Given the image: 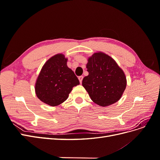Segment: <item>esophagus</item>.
Returning a JSON list of instances; mask_svg holds the SVG:
<instances>
[{"instance_id":"34e87169","label":"esophagus","mask_w":160,"mask_h":160,"mask_svg":"<svg viewBox=\"0 0 160 160\" xmlns=\"http://www.w3.org/2000/svg\"><path fill=\"white\" fill-rule=\"evenodd\" d=\"M79 81H80V83H82V81H83V76H80V77H79Z\"/></svg>"}]
</instances>
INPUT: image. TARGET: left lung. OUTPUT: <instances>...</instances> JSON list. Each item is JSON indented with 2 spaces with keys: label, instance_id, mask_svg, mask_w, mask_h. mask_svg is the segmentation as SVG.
<instances>
[{
  "label": "left lung",
  "instance_id": "left-lung-1",
  "mask_svg": "<svg viewBox=\"0 0 160 160\" xmlns=\"http://www.w3.org/2000/svg\"><path fill=\"white\" fill-rule=\"evenodd\" d=\"M88 61L89 75L83 78L82 85L91 100L101 107L117 102L127 85L122 69L112 57L101 51L93 53Z\"/></svg>",
  "mask_w": 160,
  "mask_h": 160
}]
</instances>
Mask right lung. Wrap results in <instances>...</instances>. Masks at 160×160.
Returning <instances> with one entry per match:
<instances>
[{
	"label": "right lung",
	"instance_id": "add662e5",
	"mask_svg": "<svg viewBox=\"0 0 160 160\" xmlns=\"http://www.w3.org/2000/svg\"><path fill=\"white\" fill-rule=\"evenodd\" d=\"M67 60L61 53L51 57L42 66L36 81L37 98L52 107L63 103L72 88L79 85L74 72L67 67Z\"/></svg>",
	"mask_w": 160,
	"mask_h": 160
}]
</instances>
